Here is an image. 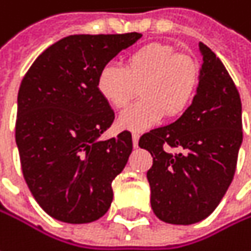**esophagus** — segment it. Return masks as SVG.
Masks as SVG:
<instances>
[{"label": "esophagus", "mask_w": 251, "mask_h": 251, "mask_svg": "<svg viewBox=\"0 0 251 251\" xmlns=\"http://www.w3.org/2000/svg\"><path fill=\"white\" fill-rule=\"evenodd\" d=\"M132 141H133V147L138 148V142H139V133L138 132H133L132 133Z\"/></svg>", "instance_id": "34e87169"}]
</instances>
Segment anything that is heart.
<instances>
[{"label":"heart","mask_w":251,"mask_h":251,"mask_svg":"<svg viewBox=\"0 0 251 251\" xmlns=\"http://www.w3.org/2000/svg\"><path fill=\"white\" fill-rule=\"evenodd\" d=\"M200 70L191 56L175 53L168 44L151 43L136 49L126 58L125 67L109 63L98 75V92L115 109L132 100L141 84L142 99L130 104L119 116V125L142 130L162 116L181 113L193 100Z\"/></svg>","instance_id":"obj_1"}]
</instances>
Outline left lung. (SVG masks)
<instances>
[{
    "mask_svg": "<svg viewBox=\"0 0 251 251\" xmlns=\"http://www.w3.org/2000/svg\"><path fill=\"white\" fill-rule=\"evenodd\" d=\"M198 47L202 64L193 103L174 124L139 139L153 158L147 172L151 207L170 224H194L216 210L233 181L243 142L239 90L211 49Z\"/></svg>",
    "mask_w": 251,
    "mask_h": 251,
    "instance_id": "1",
    "label": "left lung"
}]
</instances>
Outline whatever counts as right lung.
I'll list each match as a JSON object with an SVG mask.
<instances>
[{
    "label": "right lung",
    "instance_id": "1",
    "mask_svg": "<svg viewBox=\"0 0 251 251\" xmlns=\"http://www.w3.org/2000/svg\"><path fill=\"white\" fill-rule=\"evenodd\" d=\"M142 34H75L44 50L17 99L15 142L24 179L40 207L63 223L106 214L112 181L125 168L132 135L100 141L115 113L98 92V75Z\"/></svg>",
    "mask_w": 251,
    "mask_h": 251
}]
</instances>
